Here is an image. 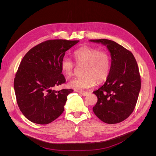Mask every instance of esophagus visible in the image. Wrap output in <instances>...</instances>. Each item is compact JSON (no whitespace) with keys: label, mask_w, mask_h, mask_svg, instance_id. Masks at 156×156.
I'll list each match as a JSON object with an SVG mask.
<instances>
[{"label":"esophagus","mask_w":156,"mask_h":156,"mask_svg":"<svg viewBox=\"0 0 156 156\" xmlns=\"http://www.w3.org/2000/svg\"><path fill=\"white\" fill-rule=\"evenodd\" d=\"M83 96H86L88 94V92H86V91H83V92H81L80 93Z\"/></svg>","instance_id":"34e87169"}]
</instances>
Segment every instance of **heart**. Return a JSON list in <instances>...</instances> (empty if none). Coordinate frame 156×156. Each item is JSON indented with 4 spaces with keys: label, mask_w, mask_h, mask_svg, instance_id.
<instances>
[{
    "label": "heart",
    "mask_w": 156,
    "mask_h": 156,
    "mask_svg": "<svg viewBox=\"0 0 156 156\" xmlns=\"http://www.w3.org/2000/svg\"><path fill=\"white\" fill-rule=\"evenodd\" d=\"M74 57L78 65H84V75L70 80L68 86L70 88L77 91L87 90L94 87L96 81L102 83L108 77L110 57L106 51H98L94 48L84 46L75 51ZM60 67L63 73L66 77H70L73 74L75 63L70 58L64 57L61 60Z\"/></svg>",
    "instance_id": "heart-1"
}]
</instances>
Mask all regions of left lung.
<instances>
[{"label":"left lung","instance_id":"8db88e82","mask_svg":"<svg viewBox=\"0 0 156 156\" xmlns=\"http://www.w3.org/2000/svg\"><path fill=\"white\" fill-rule=\"evenodd\" d=\"M90 41L106 46L112 59L105 83L93 92L98 97V102L93 110L106 123H120L131 114L137 102L141 89L137 62L129 51L113 41Z\"/></svg>","mask_w":156,"mask_h":156}]
</instances>
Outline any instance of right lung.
Returning a JSON list of instances; mask_svg holds the SVG:
<instances>
[{
  "mask_svg": "<svg viewBox=\"0 0 156 156\" xmlns=\"http://www.w3.org/2000/svg\"><path fill=\"white\" fill-rule=\"evenodd\" d=\"M80 41L53 39L31 49L22 59L14 79V90L20 110L31 122L46 125L63 112L67 96L73 91L52 90L66 80L60 62L65 52Z\"/></svg>",
  "mask_w": 156,
  "mask_h": 156,
  "instance_id": "add662e5",
  "label": "right lung"
}]
</instances>
